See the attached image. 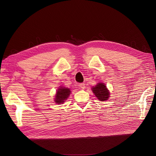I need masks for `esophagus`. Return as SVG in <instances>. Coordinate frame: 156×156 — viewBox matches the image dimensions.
I'll return each mask as SVG.
<instances>
[{
    "mask_svg": "<svg viewBox=\"0 0 156 156\" xmlns=\"http://www.w3.org/2000/svg\"><path fill=\"white\" fill-rule=\"evenodd\" d=\"M79 87H80L81 88L84 89V88H85V84L84 83H81L79 84Z\"/></svg>",
    "mask_w": 156,
    "mask_h": 156,
    "instance_id": "1",
    "label": "esophagus"
}]
</instances>
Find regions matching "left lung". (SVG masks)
I'll list each match as a JSON object with an SVG mask.
<instances>
[{
    "mask_svg": "<svg viewBox=\"0 0 156 156\" xmlns=\"http://www.w3.org/2000/svg\"><path fill=\"white\" fill-rule=\"evenodd\" d=\"M92 91L97 99L101 101H107L109 97V90L106 88L105 85L102 83H98L95 87H92Z\"/></svg>",
    "mask_w": 156,
    "mask_h": 156,
    "instance_id": "8db88e82",
    "label": "left lung"
}]
</instances>
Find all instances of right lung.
Returning a JSON list of instances; mask_svg holds the SVG:
<instances>
[{"mask_svg": "<svg viewBox=\"0 0 156 156\" xmlns=\"http://www.w3.org/2000/svg\"><path fill=\"white\" fill-rule=\"evenodd\" d=\"M71 93L70 90L67 88L61 87L57 91L55 95V102L56 104H61L63 103L66 100L68 99L69 94Z\"/></svg>", "mask_w": 156, "mask_h": 156, "instance_id": "right-lung-1", "label": "right lung"}]
</instances>
